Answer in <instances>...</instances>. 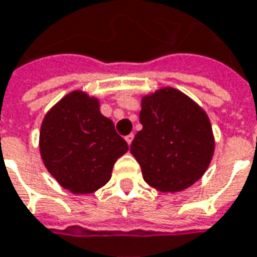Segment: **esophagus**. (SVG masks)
<instances>
[{
  "label": "esophagus",
  "mask_w": 257,
  "mask_h": 257,
  "mask_svg": "<svg viewBox=\"0 0 257 257\" xmlns=\"http://www.w3.org/2000/svg\"><path fill=\"white\" fill-rule=\"evenodd\" d=\"M125 140H126V143L131 145V143H132V140H134V134H129V135H126L125 137Z\"/></svg>",
  "instance_id": "obj_1"
}]
</instances>
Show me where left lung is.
Wrapping results in <instances>:
<instances>
[{
  "instance_id": "8db88e82",
  "label": "left lung",
  "mask_w": 257,
  "mask_h": 257,
  "mask_svg": "<svg viewBox=\"0 0 257 257\" xmlns=\"http://www.w3.org/2000/svg\"><path fill=\"white\" fill-rule=\"evenodd\" d=\"M143 129L131 144L144 180L161 192H180L199 180L214 154L204 110L182 91L163 88L143 98Z\"/></svg>"
}]
</instances>
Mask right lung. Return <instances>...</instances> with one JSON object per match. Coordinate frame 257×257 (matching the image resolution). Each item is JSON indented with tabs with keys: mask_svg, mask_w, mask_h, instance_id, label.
Masks as SVG:
<instances>
[{
	"mask_svg": "<svg viewBox=\"0 0 257 257\" xmlns=\"http://www.w3.org/2000/svg\"><path fill=\"white\" fill-rule=\"evenodd\" d=\"M98 107L96 98L72 91L48 112L40 128L46 169L74 193H91L106 185L116 160L128 151V143Z\"/></svg>",
	"mask_w": 257,
	"mask_h": 257,
	"instance_id": "right-lung-1",
	"label": "right lung"
}]
</instances>
